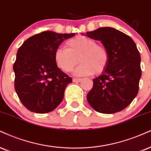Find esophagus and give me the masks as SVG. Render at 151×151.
Returning <instances> with one entry per match:
<instances>
[{
  "label": "esophagus",
  "mask_w": 151,
  "mask_h": 151,
  "mask_svg": "<svg viewBox=\"0 0 151 151\" xmlns=\"http://www.w3.org/2000/svg\"><path fill=\"white\" fill-rule=\"evenodd\" d=\"M81 80H82L81 79H77V78H73V79H72V81H73L74 82H76V83L80 82V81H81Z\"/></svg>",
  "instance_id": "1"
}]
</instances>
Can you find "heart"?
<instances>
[{
	"instance_id": "b5f03b06",
	"label": "heart",
	"mask_w": 151,
	"mask_h": 151,
	"mask_svg": "<svg viewBox=\"0 0 151 151\" xmlns=\"http://www.w3.org/2000/svg\"><path fill=\"white\" fill-rule=\"evenodd\" d=\"M68 48H58L54 53L56 65L60 70L70 72L79 62L81 64L74 71L77 77L100 74L106 68L108 52L98 45L95 40L84 36H77L66 42Z\"/></svg>"
}]
</instances>
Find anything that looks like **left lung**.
<instances>
[{"label": "left lung", "mask_w": 151, "mask_h": 151, "mask_svg": "<svg viewBox=\"0 0 151 151\" xmlns=\"http://www.w3.org/2000/svg\"><path fill=\"white\" fill-rule=\"evenodd\" d=\"M83 35V34H82ZM86 35L103 43L109 54L108 65L87 94L96 111L113 114L126 108L139 91L141 56L133 39L112 27H101Z\"/></svg>", "instance_id": "8db88e82"}]
</instances>
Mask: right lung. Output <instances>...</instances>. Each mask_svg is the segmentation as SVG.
<instances>
[{"label":"right lung","instance_id":"right-lung-1","mask_svg":"<svg viewBox=\"0 0 151 151\" xmlns=\"http://www.w3.org/2000/svg\"><path fill=\"white\" fill-rule=\"evenodd\" d=\"M75 35L43 32L27 39L17 52L14 88L24 106L35 113L57 108L72 79L58 68L54 53L65 39Z\"/></svg>","mask_w":151,"mask_h":151}]
</instances>
